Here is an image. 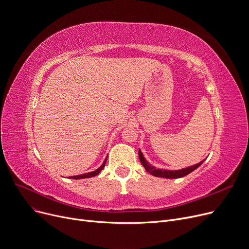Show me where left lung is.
<instances>
[{"label":"left lung","instance_id":"obj_1","mask_svg":"<svg viewBox=\"0 0 249 249\" xmlns=\"http://www.w3.org/2000/svg\"><path fill=\"white\" fill-rule=\"evenodd\" d=\"M138 155H139V160L142 163V165L144 166V168L146 169V172H148L149 174H151L154 177H159V178H182V177H186L187 175L191 174L192 172H194L195 169H197L203 162H199L195 165L192 166H188L186 168H181V169H178V171H167V169H160V168H156L153 165L149 164L148 161H146V160L144 159V156H143L142 152L138 151Z\"/></svg>","mask_w":249,"mask_h":249}]
</instances>
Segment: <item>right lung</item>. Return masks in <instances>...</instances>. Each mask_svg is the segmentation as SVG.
<instances>
[{
    "instance_id": "right-lung-1",
    "label": "right lung",
    "mask_w": 249,
    "mask_h": 249,
    "mask_svg": "<svg viewBox=\"0 0 249 249\" xmlns=\"http://www.w3.org/2000/svg\"><path fill=\"white\" fill-rule=\"evenodd\" d=\"M106 161H107V158H106V160H104V162H103V164L99 167V168H97L96 171H94V172H90V173H87V174H84V175H78V176H73V177H70L71 178H73V179H81V178H91V177H95V176H97V175H99L100 174V172L102 171V169L104 168V166H105V164H106Z\"/></svg>"
}]
</instances>
